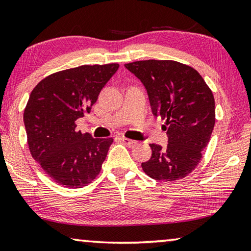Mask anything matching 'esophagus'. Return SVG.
Wrapping results in <instances>:
<instances>
[{"instance_id": "obj_1", "label": "esophagus", "mask_w": 251, "mask_h": 251, "mask_svg": "<svg viewBox=\"0 0 251 251\" xmlns=\"http://www.w3.org/2000/svg\"><path fill=\"white\" fill-rule=\"evenodd\" d=\"M121 140L123 141V143H124V144L128 145V146H134V145H136V144H137V142H136V141H134V140H129V138H127V137H122Z\"/></svg>"}]
</instances>
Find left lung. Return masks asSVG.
Returning a JSON list of instances; mask_svg holds the SVG:
<instances>
[{"mask_svg": "<svg viewBox=\"0 0 251 251\" xmlns=\"http://www.w3.org/2000/svg\"><path fill=\"white\" fill-rule=\"evenodd\" d=\"M125 67L143 82L154 116L165 121V149L152 143L142 169L156 181L181 180L197 168L216 123L212 90L198 71L173 60H142Z\"/></svg>", "mask_w": 251, "mask_h": 251, "instance_id": "obj_1", "label": "left lung"}]
</instances>
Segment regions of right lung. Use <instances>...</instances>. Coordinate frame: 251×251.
Listing matches in <instances>:
<instances>
[{
	"label": "right lung",
	"mask_w": 251,
	"mask_h": 251,
	"mask_svg": "<svg viewBox=\"0 0 251 251\" xmlns=\"http://www.w3.org/2000/svg\"><path fill=\"white\" fill-rule=\"evenodd\" d=\"M118 63L83 65L42 79L31 91L23 114L30 153L59 185L79 189L100 173L114 142L75 130L89 114Z\"/></svg>",
	"instance_id": "add662e5"
}]
</instances>
